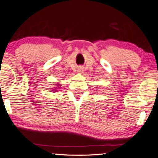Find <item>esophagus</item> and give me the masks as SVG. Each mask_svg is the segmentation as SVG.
<instances>
[{"label": "esophagus", "instance_id": "1", "mask_svg": "<svg viewBox=\"0 0 158 158\" xmlns=\"http://www.w3.org/2000/svg\"><path fill=\"white\" fill-rule=\"evenodd\" d=\"M77 71L79 73H82L83 72V69H82V67H79L78 68V70H77Z\"/></svg>", "mask_w": 158, "mask_h": 158}]
</instances>
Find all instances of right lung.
<instances>
[{"label": "right lung", "instance_id": "right-lung-1", "mask_svg": "<svg viewBox=\"0 0 158 158\" xmlns=\"http://www.w3.org/2000/svg\"><path fill=\"white\" fill-rule=\"evenodd\" d=\"M53 91H55V92H56V90H55H55H53Z\"/></svg>", "mask_w": 158, "mask_h": 158}]
</instances>
